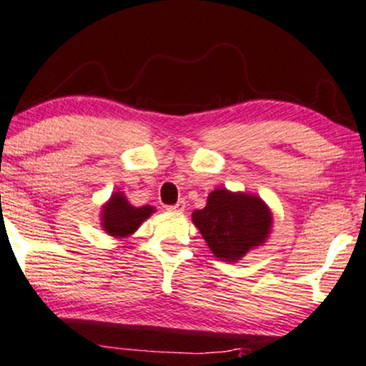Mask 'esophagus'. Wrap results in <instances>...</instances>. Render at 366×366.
<instances>
[{
	"label": "esophagus",
	"mask_w": 366,
	"mask_h": 366,
	"mask_svg": "<svg viewBox=\"0 0 366 366\" xmlns=\"http://www.w3.org/2000/svg\"><path fill=\"white\" fill-rule=\"evenodd\" d=\"M167 209L172 211V213H182V211L186 209V202H184V201H179L177 204L169 206V208H167Z\"/></svg>",
	"instance_id": "obj_1"
}]
</instances>
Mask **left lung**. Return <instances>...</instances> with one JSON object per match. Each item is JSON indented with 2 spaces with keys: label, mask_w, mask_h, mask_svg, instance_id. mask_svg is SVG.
Returning a JSON list of instances; mask_svg holds the SVG:
<instances>
[{
  "label": "left lung",
  "mask_w": 366,
  "mask_h": 366,
  "mask_svg": "<svg viewBox=\"0 0 366 366\" xmlns=\"http://www.w3.org/2000/svg\"><path fill=\"white\" fill-rule=\"evenodd\" d=\"M192 223L214 257L237 262L250 249L266 242L272 214L261 197L214 189L204 208L192 213Z\"/></svg>",
  "instance_id": "left-lung-1"
}]
</instances>
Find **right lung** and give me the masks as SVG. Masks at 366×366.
<instances>
[{
	"mask_svg": "<svg viewBox=\"0 0 366 366\" xmlns=\"http://www.w3.org/2000/svg\"><path fill=\"white\" fill-rule=\"evenodd\" d=\"M153 211H155L153 206L136 208L126 199L122 192H114L111 199L102 206L100 219H102V228L109 235L116 237V239H124L138 230L141 223L152 217Z\"/></svg>",
	"mask_w": 366,
	"mask_h": 366,
	"instance_id": "add662e5",
	"label": "right lung"
}]
</instances>
